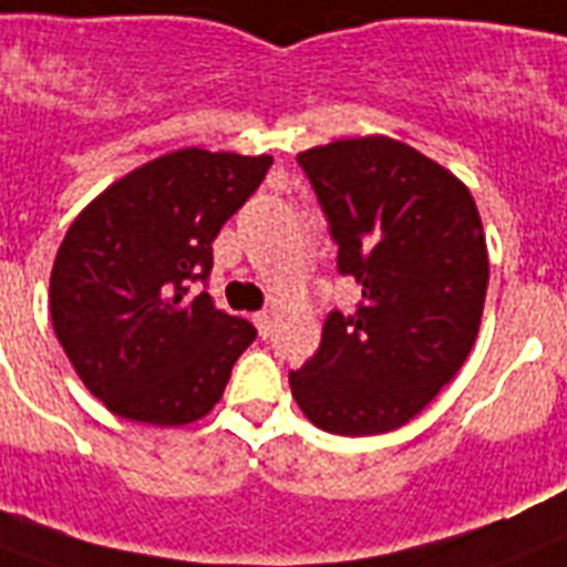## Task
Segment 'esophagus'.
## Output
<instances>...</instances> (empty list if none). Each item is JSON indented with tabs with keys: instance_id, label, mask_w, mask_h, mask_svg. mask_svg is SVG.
Here are the masks:
<instances>
[{
	"instance_id": "1",
	"label": "esophagus",
	"mask_w": 567,
	"mask_h": 567,
	"mask_svg": "<svg viewBox=\"0 0 567 567\" xmlns=\"http://www.w3.org/2000/svg\"><path fill=\"white\" fill-rule=\"evenodd\" d=\"M254 322H256V328H259V334L268 337L270 328H274V313H270V311L254 313Z\"/></svg>"
}]
</instances>
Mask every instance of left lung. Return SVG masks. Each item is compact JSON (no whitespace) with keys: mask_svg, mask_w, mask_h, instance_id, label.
<instances>
[{"mask_svg":"<svg viewBox=\"0 0 567 567\" xmlns=\"http://www.w3.org/2000/svg\"><path fill=\"white\" fill-rule=\"evenodd\" d=\"M326 213L337 270L363 299L331 311L317 354L288 374L299 409L334 435L403 426L455 378L482 326L487 245L470 189L392 137L297 155Z\"/></svg>","mask_w":567,"mask_h":567,"instance_id":"left-lung-1","label":"left lung"}]
</instances>
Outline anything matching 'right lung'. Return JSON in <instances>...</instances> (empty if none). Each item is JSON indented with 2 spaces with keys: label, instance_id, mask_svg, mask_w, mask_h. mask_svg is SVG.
Listing matches in <instances>:
<instances>
[{
  "label": "right lung",
  "instance_id": "1",
  "mask_svg": "<svg viewBox=\"0 0 567 567\" xmlns=\"http://www.w3.org/2000/svg\"><path fill=\"white\" fill-rule=\"evenodd\" d=\"M270 155L178 150L137 166L65 233L51 270V322L109 412L181 426L221 401L256 328L216 308L213 241L256 193Z\"/></svg>",
  "mask_w": 567,
  "mask_h": 567
}]
</instances>
